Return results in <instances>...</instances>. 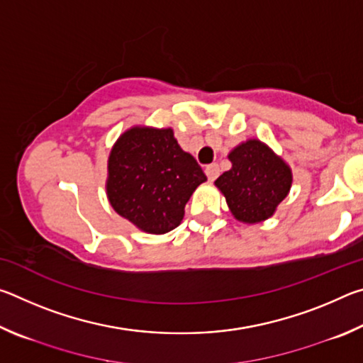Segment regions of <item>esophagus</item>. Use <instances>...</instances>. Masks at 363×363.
I'll use <instances>...</instances> for the list:
<instances>
[{"mask_svg":"<svg viewBox=\"0 0 363 363\" xmlns=\"http://www.w3.org/2000/svg\"><path fill=\"white\" fill-rule=\"evenodd\" d=\"M205 173H206L208 179H210V181H214V179H216V177L219 176V167H218V163H211V164H208V167L205 168Z\"/></svg>","mask_w":363,"mask_h":363,"instance_id":"esophagus-1","label":"esophagus"}]
</instances>
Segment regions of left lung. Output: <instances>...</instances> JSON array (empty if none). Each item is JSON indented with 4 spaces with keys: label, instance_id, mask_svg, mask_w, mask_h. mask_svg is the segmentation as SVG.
<instances>
[{
    "label": "left lung",
    "instance_id": "obj_1",
    "mask_svg": "<svg viewBox=\"0 0 363 363\" xmlns=\"http://www.w3.org/2000/svg\"><path fill=\"white\" fill-rule=\"evenodd\" d=\"M229 160L232 168L214 184L225 196L233 218L245 224L269 219L290 192V167L257 139L237 145L229 153Z\"/></svg>",
    "mask_w": 363,
    "mask_h": 363
}]
</instances>
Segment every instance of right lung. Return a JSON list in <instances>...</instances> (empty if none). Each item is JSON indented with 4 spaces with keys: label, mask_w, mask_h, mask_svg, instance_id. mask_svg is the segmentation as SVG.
<instances>
[{
    "label": "right lung",
    "mask_w": 363,
    "mask_h": 363,
    "mask_svg": "<svg viewBox=\"0 0 363 363\" xmlns=\"http://www.w3.org/2000/svg\"><path fill=\"white\" fill-rule=\"evenodd\" d=\"M107 196L113 210L147 233H167L206 176L177 144L171 128L134 126L108 155Z\"/></svg>",
    "instance_id": "1"
}]
</instances>
